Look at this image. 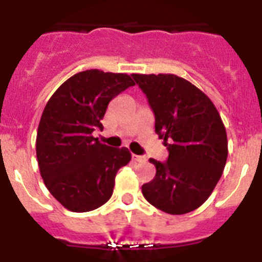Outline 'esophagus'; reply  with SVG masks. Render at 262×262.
<instances>
[{
	"mask_svg": "<svg viewBox=\"0 0 262 262\" xmlns=\"http://www.w3.org/2000/svg\"><path fill=\"white\" fill-rule=\"evenodd\" d=\"M133 160L135 161V163H144L145 157L144 156H138V155H133Z\"/></svg>",
	"mask_w": 262,
	"mask_h": 262,
	"instance_id": "34e87169",
	"label": "esophagus"
}]
</instances>
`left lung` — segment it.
I'll list each match as a JSON object with an SVG mask.
<instances>
[{
	"instance_id": "obj_1",
	"label": "left lung",
	"mask_w": 262,
	"mask_h": 262,
	"mask_svg": "<svg viewBox=\"0 0 262 262\" xmlns=\"http://www.w3.org/2000/svg\"><path fill=\"white\" fill-rule=\"evenodd\" d=\"M155 114V131L169 152L165 163L149 159L156 176L142 186L156 209L182 215L211 195L228 155L227 134L211 99L176 75H133Z\"/></svg>"
}]
</instances>
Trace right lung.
<instances>
[{
	"mask_svg": "<svg viewBox=\"0 0 262 262\" xmlns=\"http://www.w3.org/2000/svg\"><path fill=\"white\" fill-rule=\"evenodd\" d=\"M134 85L126 73L89 69L60 85L46 105L36 135L39 170L48 191L69 211L105 205L117 172L129 163L126 147H108L92 134L102 128L111 99Z\"/></svg>",
	"mask_w": 262,
	"mask_h": 262,
	"instance_id": "1",
	"label": "right lung"
}]
</instances>
